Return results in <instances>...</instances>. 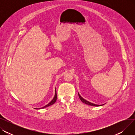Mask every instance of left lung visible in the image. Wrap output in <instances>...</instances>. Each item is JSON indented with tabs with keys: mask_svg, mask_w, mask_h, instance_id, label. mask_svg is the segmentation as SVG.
Wrapping results in <instances>:
<instances>
[{
	"mask_svg": "<svg viewBox=\"0 0 135 135\" xmlns=\"http://www.w3.org/2000/svg\"><path fill=\"white\" fill-rule=\"evenodd\" d=\"M78 95H79V98L80 99V100H81L83 103H85V104H88V105H92V106H97V107H98V106H101V105H103V104H102V105H98V104H94V103H91V102H90L86 101V100H85L84 98H83L80 95V94H79V93H78Z\"/></svg>",
	"mask_w": 135,
	"mask_h": 135,
	"instance_id": "1",
	"label": "left lung"
}]
</instances>
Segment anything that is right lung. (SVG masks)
Here are the masks:
<instances>
[{
	"label": "right lung",
	"instance_id": "add662e5",
	"mask_svg": "<svg viewBox=\"0 0 135 135\" xmlns=\"http://www.w3.org/2000/svg\"><path fill=\"white\" fill-rule=\"evenodd\" d=\"M56 100H57V94H56V89H55V96H54V97L53 98L52 100L51 101V102H50L47 104H46V105L44 106L43 107H42V108H36V109H42V108H46V107H49V106H50V105H51L54 104V103H55V102L56 101Z\"/></svg>",
	"mask_w": 135,
	"mask_h": 135
}]
</instances>
